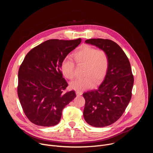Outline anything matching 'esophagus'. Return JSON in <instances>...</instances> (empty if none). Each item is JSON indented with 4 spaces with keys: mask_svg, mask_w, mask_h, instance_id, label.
<instances>
[{
    "mask_svg": "<svg viewBox=\"0 0 153 153\" xmlns=\"http://www.w3.org/2000/svg\"><path fill=\"white\" fill-rule=\"evenodd\" d=\"M76 95H77V96H81V95L82 94V93L81 91H76Z\"/></svg>",
    "mask_w": 153,
    "mask_h": 153,
    "instance_id": "1",
    "label": "esophagus"
}]
</instances>
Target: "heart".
<instances>
[{
    "mask_svg": "<svg viewBox=\"0 0 153 153\" xmlns=\"http://www.w3.org/2000/svg\"><path fill=\"white\" fill-rule=\"evenodd\" d=\"M73 57L78 65H85L83 76L85 77L71 82L70 83L71 89L82 91L90 88L94 83L98 84L105 77L109 67V58L105 51L86 45L77 50L73 54ZM60 70L65 77L70 80L74 79L75 65L71 59H64Z\"/></svg>",
    "mask_w": 153,
    "mask_h": 153,
    "instance_id": "heart-1",
    "label": "heart"
}]
</instances>
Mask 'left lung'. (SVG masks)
<instances>
[{
  "label": "left lung",
  "instance_id": "obj_1",
  "mask_svg": "<svg viewBox=\"0 0 153 153\" xmlns=\"http://www.w3.org/2000/svg\"><path fill=\"white\" fill-rule=\"evenodd\" d=\"M85 43L105 51L109 58L108 70L100 85L83 94L85 121L94 127H104L114 123L124 113L131 98L134 77L127 56L116 42L91 39Z\"/></svg>",
  "mask_w": 153,
  "mask_h": 153
}]
</instances>
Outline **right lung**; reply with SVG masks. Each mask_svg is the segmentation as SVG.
I'll return each mask as SVG.
<instances>
[{
	"label": "right lung",
	"mask_w": 153,
	"mask_h": 153,
	"mask_svg": "<svg viewBox=\"0 0 153 153\" xmlns=\"http://www.w3.org/2000/svg\"><path fill=\"white\" fill-rule=\"evenodd\" d=\"M81 42L80 38L48 40L26 55L18 73L17 94L25 114L33 123L42 126L58 124L63 109L76 97L74 91L63 93L68 83L60 65Z\"/></svg>",
	"instance_id": "right-lung-1"
}]
</instances>
